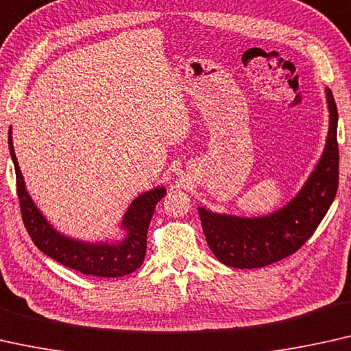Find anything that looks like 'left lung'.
I'll return each instance as SVG.
<instances>
[{
    "mask_svg": "<svg viewBox=\"0 0 351 351\" xmlns=\"http://www.w3.org/2000/svg\"><path fill=\"white\" fill-rule=\"evenodd\" d=\"M329 130L317 167L283 208L259 218L221 215L199 206L206 243L219 263L234 269L265 267L295 253L328 213L339 187L337 106L326 87Z\"/></svg>",
    "mask_w": 351,
    "mask_h": 351,
    "instance_id": "8db88e82",
    "label": "left lung"
}]
</instances>
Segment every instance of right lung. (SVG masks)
<instances>
[{"instance_id":"obj_1","label":"right lung","mask_w":351,"mask_h":351,"mask_svg":"<svg viewBox=\"0 0 351 351\" xmlns=\"http://www.w3.org/2000/svg\"><path fill=\"white\" fill-rule=\"evenodd\" d=\"M9 152H11L14 169H16L17 195L21 202L22 218L27 230L38 250L49 258L56 259L65 267L75 269L77 272L95 276H124L141 267L146 254L147 229L154 215L157 202L167 194L165 187L143 192L128 206L121 227L125 232L124 239L119 241H82L60 234L49 223L28 194L23 181L21 167H19L12 145V132L9 128Z\"/></svg>"}]
</instances>
